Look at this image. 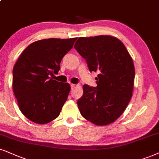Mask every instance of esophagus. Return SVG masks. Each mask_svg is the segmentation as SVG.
<instances>
[{
	"label": "esophagus",
	"instance_id": "34e87169",
	"mask_svg": "<svg viewBox=\"0 0 159 159\" xmlns=\"http://www.w3.org/2000/svg\"><path fill=\"white\" fill-rule=\"evenodd\" d=\"M75 84H70V86H71V89H73L74 87H75Z\"/></svg>",
	"mask_w": 159,
	"mask_h": 159
}]
</instances>
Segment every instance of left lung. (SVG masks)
<instances>
[{
  "instance_id": "obj_1",
  "label": "left lung",
  "mask_w": 159,
  "mask_h": 159,
  "mask_svg": "<svg viewBox=\"0 0 159 159\" xmlns=\"http://www.w3.org/2000/svg\"><path fill=\"white\" fill-rule=\"evenodd\" d=\"M74 47L86 59L90 72L99 73L96 87L83 86V96L77 102L81 114L97 125L112 123L133 95V59L124 44L112 36L80 37Z\"/></svg>"
}]
</instances>
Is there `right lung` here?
Segmentation results:
<instances>
[{"label":"right lung","mask_w":159,"mask_h":159,"mask_svg":"<svg viewBox=\"0 0 159 159\" xmlns=\"http://www.w3.org/2000/svg\"><path fill=\"white\" fill-rule=\"evenodd\" d=\"M76 39L38 40L24 50L14 66V94L20 111L31 121L46 124L59 116L70 86L53 80V74Z\"/></svg>","instance_id":"obj_1"}]
</instances>
